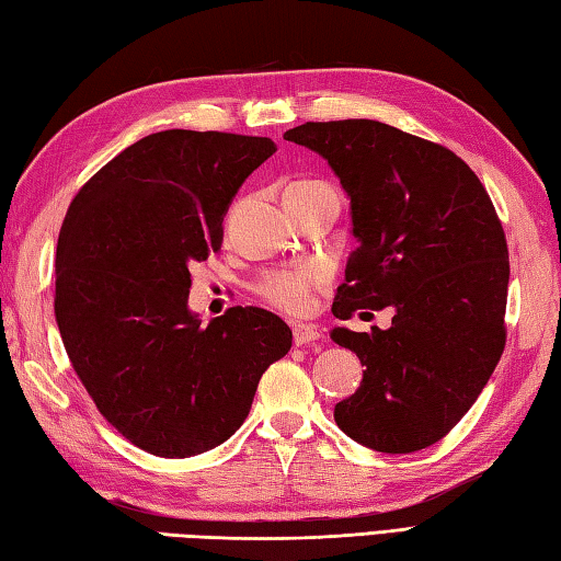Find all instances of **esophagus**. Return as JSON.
Listing matches in <instances>:
<instances>
[{
	"mask_svg": "<svg viewBox=\"0 0 561 561\" xmlns=\"http://www.w3.org/2000/svg\"><path fill=\"white\" fill-rule=\"evenodd\" d=\"M291 330H294V342H296V344H311V342L320 340L318 325H311V323H294Z\"/></svg>",
	"mask_w": 561,
	"mask_h": 561,
	"instance_id": "obj_1",
	"label": "esophagus"
}]
</instances>
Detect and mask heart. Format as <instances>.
Wrapping results in <instances>:
<instances>
[{
  "label": "heart",
  "instance_id": "heart-1",
  "mask_svg": "<svg viewBox=\"0 0 561 561\" xmlns=\"http://www.w3.org/2000/svg\"><path fill=\"white\" fill-rule=\"evenodd\" d=\"M323 279V272L313 265L282 267L262 274L257 282V294L267 304L282 308L287 313H301L311 306L313 289Z\"/></svg>",
  "mask_w": 561,
  "mask_h": 561
}]
</instances>
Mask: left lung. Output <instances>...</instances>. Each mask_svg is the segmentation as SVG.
I'll use <instances>...</instances> for the list:
<instances>
[{"mask_svg": "<svg viewBox=\"0 0 561 561\" xmlns=\"http://www.w3.org/2000/svg\"><path fill=\"white\" fill-rule=\"evenodd\" d=\"M284 139L323 157L356 245L332 313L392 308L388 330H330L366 366L335 404L356 444L414 453L456 426L502 359L508 248L490 195L446 147L376 121L306 123Z\"/></svg>", "mask_w": 561, "mask_h": 561, "instance_id": "obj_1", "label": "left lung"}]
</instances>
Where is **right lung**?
<instances>
[{
  "mask_svg": "<svg viewBox=\"0 0 561 561\" xmlns=\"http://www.w3.org/2000/svg\"><path fill=\"white\" fill-rule=\"evenodd\" d=\"M277 145L165 129L117 153L71 199L55 260V320L99 412L161 458L236 434L262 374L291 350L279 316L233 306L202 325L190 262L217 253L238 187Z\"/></svg>",
  "mask_w": 561,
  "mask_h": 561,
  "instance_id": "add662e5",
  "label": "right lung"
}]
</instances>
